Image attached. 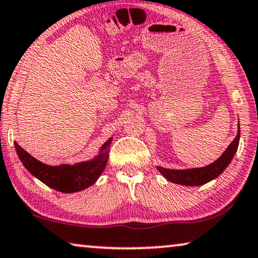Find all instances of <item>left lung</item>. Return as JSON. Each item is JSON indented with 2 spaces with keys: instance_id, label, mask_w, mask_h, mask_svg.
Returning a JSON list of instances; mask_svg holds the SVG:
<instances>
[{
  "instance_id": "8db88e82",
  "label": "left lung",
  "mask_w": 258,
  "mask_h": 258,
  "mask_svg": "<svg viewBox=\"0 0 258 258\" xmlns=\"http://www.w3.org/2000/svg\"><path fill=\"white\" fill-rule=\"evenodd\" d=\"M237 128V134L235 137V139L231 141L229 146L227 147V150L222 153V155L210 165L187 169H172L157 166L158 170L161 173V175L165 179L170 181V182L182 184V186H202V184L216 179L229 166L235 153H236L239 144V136H241V132H239V122Z\"/></svg>"
}]
</instances>
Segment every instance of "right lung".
I'll list each match as a JSON object with an SVG mask.
<instances>
[{
    "mask_svg": "<svg viewBox=\"0 0 258 258\" xmlns=\"http://www.w3.org/2000/svg\"><path fill=\"white\" fill-rule=\"evenodd\" d=\"M111 143L112 138L100 147L96 157L90 160L76 162L74 165L61 164L57 166L46 165L37 160L16 141L14 145L21 162L35 177L48 187L61 193H76L92 186L99 179L107 164Z\"/></svg>",
    "mask_w": 258,
    "mask_h": 258,
    "instance_id": "right-lung-1",
    "label": "right lung"
}]
</instances>
